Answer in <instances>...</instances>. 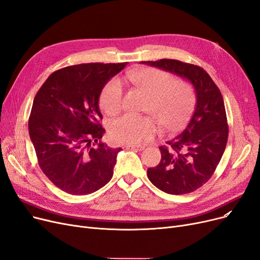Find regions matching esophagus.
Returning a JSON list of instances; mask_svg holds the SVG:
<instances>
[{"label":"esophagus","mask_w":260,"mask_h":260,"mask_svg":"<svg viewBox=\"0 0 260 260\" xmlns=\"http://www.w3.org/2000/svg\"><path fill=\"white\" fill-rule=\"evenodd\" d=\"M124 148L127 149V150H134V151H141V150H143V147H141V146H125Z\"/></svg>","instance_id":"obj_1"}]
</instances>
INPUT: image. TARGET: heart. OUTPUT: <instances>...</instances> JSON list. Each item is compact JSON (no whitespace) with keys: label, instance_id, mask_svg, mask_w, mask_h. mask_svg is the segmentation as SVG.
<instances>
[{"label":"heart","instance_id":"1","mask_svg":"<svg viewBox=\"0 0 260 260\" xmlns=\"http://www.w3.org/2000/svg\"><path fill=\"white\" fill-rule=\"evenodd\" d=\"M126 77L150 96L147 110L166 129H178L185 123L195 102V92L190 83L174 80L171 74L157 69L139 70L128 73ZM123 102V82L114 77L106 83L101 93V107L107 114L114 115L121 111ZM157 131V123L152 117L126 113L110 124L109 135L115 142L135 146L151 140Z\"/></svg>","mask_w":260,"mask_h":260}]
</instances>
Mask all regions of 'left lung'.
Instances as JSON below:
<instances>
[{"label": "left lung", "mask_w": 260, "mask_h": 260, "mask_svg": "<svg viewBox=\"0 0 260 260\" xmlns=\"http://www.w3.org/2000/svg\"><path fill=\"white\" fill-rule=\"evenodd\" d=\"M141 63L176 74L195 88L196 106L185 128L159 147V164L148 169L149 180L165 193H191L212 177L227 145L228 124L222 93L200 66L171 59Z\"/></svg>", "instance_id": "1"}]
</instances>
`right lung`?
Here are the masks:
<instances>
[{
  "instance_id": "add662e5",
  "label": "right lung",
  "mask_w": 260,
  "mask_h": 260,
  "mask_svg": "<svg viewBox=\"0 0 260 260\" xmlns=\"http://www.w3.org/2000/svg\"><path fill=\"white\" fill-rule=\"evenodd\" d=\"M126 63H88L52 73L35 95L28 134L38 165L65 193L88 195L111 180L120 148L101 139L105 133L99 100Z\"/></svg>"
}]
</instances>
